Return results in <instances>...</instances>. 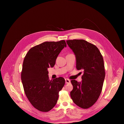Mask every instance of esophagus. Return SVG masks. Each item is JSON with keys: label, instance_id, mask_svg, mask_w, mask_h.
I'll return each mask as SVG.
<instances>
[{"label": "esophagus", "instance_id": "1", "mask_svg": "<svg viewBox=\"0 0 124 124\" xmlns=\"http://www.w3.org/2000/svg\"><path fill=\"white\" fill-rule=\"evenodd\" d=\"M70 81L69 79H68V78L65 79V83L66 84H69V83H70Z\"/></svg>", "mask_w": 124, "mask_h": 124}]
</instances>
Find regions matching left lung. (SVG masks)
<instances>
[{"label":"left lung","instance_id":"obj_1","mask_svg":"<svg viewBox=\"0 0 124 124\" xmlns=\"http://www.w3.org/2000/svg\"><path fill=\"white\" fill-rule=\"evenodd\" d=\"M66 43L76 56L77 69L83 70L81 82L71 80L70 97L79 107L88 108L96 102L102 90L105 75L102 56L96 46L84 40Z\"/></svg>","mask_w":124,"mask_h":124}]
</instances>
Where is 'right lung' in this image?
Returning a JSON list of instances; mask_svg holds the SVG:
<instances>
[{
    "label": "right lung",
    "mask_w": 124,
    "mask_h": 124,
    "mask_svg": "<svg viewBox=\"0 0 124 124\" xmlns=\"http://www.w3.org/2000/svg\"><path fill=\"white\" fill-rule=\"evenodd\" d=\"M66 46L64 40L45 42L30 48L24 58L21 79L24 92L39 111H49L57 103L65 79L59 77L50 80L47 68L54 66L58 55Z\"/></svg>",
    "instance_id": "right-lung-1"
}]
</instances>
